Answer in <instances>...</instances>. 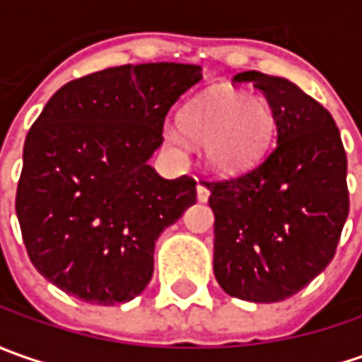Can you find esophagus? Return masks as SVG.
I'll return each mask as SVG.
<instances>
[{"label": "esophagus", "mask_w": 362, "mask_h": 362, "mask_svg": "<svg viewBox=\"0 0 362 362\" xmlns=\"http://www.w3.org/2000/svg\"><path fill=\"white\" fill-rule=\"evenodd\" d=\"M197 199L199 202H207L209 199V187L202 183V181H197Z\"/></svg>", "instance_id": "1"}]
</instances>
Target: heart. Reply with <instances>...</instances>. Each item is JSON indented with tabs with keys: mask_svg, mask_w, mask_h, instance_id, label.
Listing matches in <instances>:
<instances>
[{
	"mask_svg": "<svg viewBox=\"0 0 362 362\" xmlns=\"http://www.w3.org/2000/svg\"><path fill=\"white\" fill-rule=\"evenodd\" d=\"M181 127H165V139L175 146L185 136L207 146L209 160L223 171H238L256 160L274 132L270 106L243 92L216 88L202 94L185 108Z\"/></svg>",
	"mask_w": 362,
	"mask_h": 362,
	"instance_id": "heart-1",
	"label": "heart"
}]
</instances>
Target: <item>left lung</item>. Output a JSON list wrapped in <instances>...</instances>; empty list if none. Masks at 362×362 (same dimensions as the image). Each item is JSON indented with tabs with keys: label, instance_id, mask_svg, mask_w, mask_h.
Masks as SVG:
<instances>
[{
	"label": "left lung",
	"instance_id": "left-lung-1",
	"mask_svg": "<svg viewBox=\"0 0 362 362\" xmlns=\"http://www.w3.org/2000/svg\"><path fill=\"white\" fill-rule=\"evenodd\" d=\"M268 100L276 145L252 169L203 181L216 216L214 272L233 298L280 302L337 254L349 216L346 153L325 106L284 78L235 74Z\"/></svg>",
	"mask_w": 362,
	"mask_h": 362
}]
</instances>
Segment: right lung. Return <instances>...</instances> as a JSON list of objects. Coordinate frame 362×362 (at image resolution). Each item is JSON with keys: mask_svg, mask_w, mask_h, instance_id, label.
I'll return each instance as SVG.
<instances>
[{"mask_svg": "<svg viewBox=\"0 0 362 362\" xmlns=\"http://www.w3.org/2000/svg\"><path fill=\"white\" fill-rule=\"evenodd\" d=\"M199 82L193 64L106 68L64 84L35 119L16 214L35 270L66 294L110 306L151 282L155 242L197 202V183L163 179L146 160Z\"/></svg>", "mask_w": 362, "mask_h": 362, "instance_id": "obj_1", "label": "right lung"}]
</instances>
